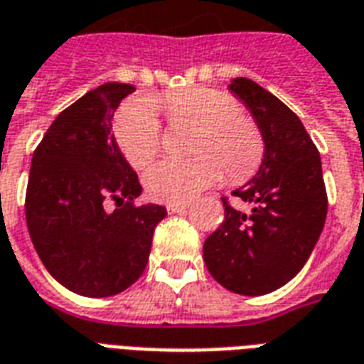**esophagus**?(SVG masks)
I'll use <instances>...</instances> for the list:
<instances>
[{"mask_svg":"<svg viewBox=\"0 0 364 364\" xmlns=\"http://www.w3.org/2000/svg\"><path fill=\"white\" fill-rule=\"evenodd\" d=\"M187 208H189V203H169V204H166V210H168L169 214L185 212Z\"/></svg>","mask_w":364,"mask_h":364,"instance_id":"obj_1","label":"esophagus"}]
</instances>
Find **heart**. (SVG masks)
Returning a JSON list of instances; mask_svg holds the SVG:
<instances>
[{"label": "heart", "instance_id": "heart-1", "mask_svg": "<svg viewBox=\"0 0 364 364\" xmlns=\"http://www.w3.org/2000/svg\"><path fill=\"white\" fill-rule=\"evenodd\" d=\"M173 129H193L189 160H166L144 175L148 195L160 203H185L225 177L241 183L257 173L264 158V134L257 121L241 112L235 96L208 86H193L156 100ZM123 158L141 169L161 148V123L150 107L129 104L114 123Z\"/></svg>", "mask_w": 364, "mask_h": 364}]
</instances>
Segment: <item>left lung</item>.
Segmentation results:
<instances>
[{
	"label": "left lung",
	"mask_w": 364,
	"mask_h": 364,
	"mask_svg": "<svg viewBox=\"0 0 364 364\" xmlns=\"http://www.w3.org/2000/svg\"><path fill=\"white\" fill-rule=\"evenodd\" d=\"M230 88L264 134L255 179L223 196L225 218L204 241V262L218 284L239 295H266L295 278L318 241L328 212L318 148L282 100L255 80Z\"/></svg>",
	"instance_id": "left-lung-1"
}]
</instances>
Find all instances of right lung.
I'll list each match as a JSON object with an SVG mask.
<instances>
[{
    "label": "right lung",
    "instance_id": "right-lung-1",
    "mask_svg": "<svg viewBox=\"0 0 364 364\" xmlns=\"http://www.w3.org/2000/svg\"><path fill=\"white\" fill-rule=\"evenodd\" d=\"M133 85L106 82L55 117L32 154L24 214L46 270L73 293L109 297L146 268L158 204H136L139 177L112 134V117ZM116 204L107 213L105 203Z\"/></svg>",
    "mask_w": 364,
    "mask_h": 364
}]
</instances>
